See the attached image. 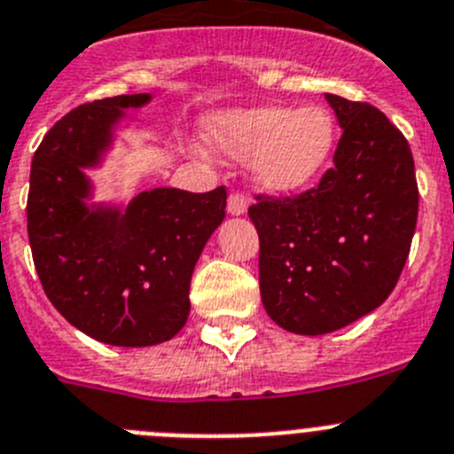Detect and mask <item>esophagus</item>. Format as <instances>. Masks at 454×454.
<instances>
[{
	"instance_id": "34e87169",
	"label": "esophagus",
	"mask_w": 454,
	"mask_h": 454,
	"mask_svg": "<svg viewBox=\"0 0 454 454\" xmlns=\"http://www.w3.org/2000/svg\"><path fill=\"white\" fill-rule=\"evenodd\" d=\"M248 210V199L247 194L241 192H232L231 197H228V213L232 215V217H239V215H244Z\"/></svg>"
}]
</instances>
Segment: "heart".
<instances>
[{
    "mask_svg": "<svg viewBox=\"0 0 454 454\" xmlns=\"http://www.w3.org/2000/svg\"><path fill=\"white\" fill-rule=\"evenodd\" d=\"M207 143L223 156L248 160L260 188L286 194L316 179L336 147V121L325 107L291 112L282 105H257L215 116Z\"/></svg>",
    "mask_w": 454,
    "mask_h": 454,
    "instance_id": "obj_1",
    "label": "heart"
}]
</instances>
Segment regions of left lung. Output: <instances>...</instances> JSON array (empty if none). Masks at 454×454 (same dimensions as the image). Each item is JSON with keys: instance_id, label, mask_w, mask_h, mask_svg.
I'll use <instances>...</instances> for the list:
<instances>
[{"instance_id": "1", "label": "left lung", "mask_w": 454, "mask_h": 454, "mask_svg": "<svg viewBox=\"0 0 454 454\" xmlns=\"http://www.w3.org/2000/svg\"><path fill=\"white\" fill-rule=\"evenodd\" d=\"M342 137L333 168L295 197L257 194L266 313L291 333L323 336L387 300L410 255L419 188L408 141L380 109L325 93Z\"/></svg>"}]
</instances>
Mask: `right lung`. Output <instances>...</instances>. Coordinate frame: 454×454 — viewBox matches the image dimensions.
I'll list each match as a JSON object with an SVG mask.
<instances>
[{"label":"right lung","mask_w":454,"mask_h":454,"mask_svg":"<svg viewBox=\"0 0 454 454\" xmlns=\"http://www.w3.org/2000/svg\"><path fill=\"white\" fill-rule=\"evenodd\" d=\"M150 98L131 93L71 109L31 163L28 241L42 289L75 329L116 347L159 345L181 332L194 264L226 217L223 185L145 190L125 210L87 206L84 168L100 163L122 109Z\"/></svg>","instance_id":"right-lung-1"}]
</instances>
